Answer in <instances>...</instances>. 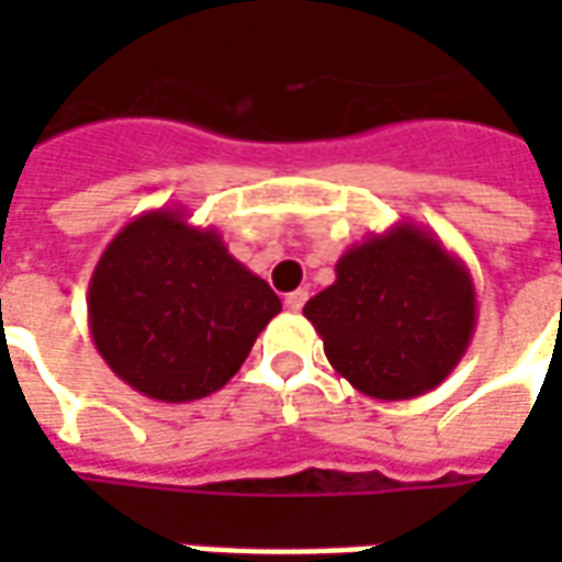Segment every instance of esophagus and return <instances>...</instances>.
<instances>
[{
    "instance_id": "1",
    "label": "esophagus",
    "mask_w": 562,
    "mask_h": 562,
    "mask_svg": "<svg viewBox=\"0 0 562 562\" xmlns=\"http://www.w3.org/2000/svg\"><path fill=\"white\" fill-rule=\"evenodd\" d=\"M306 297H310V294H306L304 289H297V292H289V294H285V310L297 313V310L306 304Z\"/></svg>"
}]
</instances>
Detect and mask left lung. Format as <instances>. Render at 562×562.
Here are the masks:
<instances>
[{"mask_svg": "<svg viewBox=\"0 0 562 562\" xmlns=\"http://www.w3.org/2000/svg\"><path fill=\"white\" fill-rule=\"evenodd\" d=\"M304 316L330 367L376 401H413L442 385L475 330L467 265L413 222L367 237L337 261V280Z\"/></svg>", "mask_w": 562, "mask_h": 562, "instance_id": "obj_1", "label": "left lung"}]
</instances>
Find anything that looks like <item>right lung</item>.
<instances>
[{
  "instance_id": "right-lung-1",
  "label": "right lung",
  "mask_w": 562,
  "mask_h": 562,
  "mask_svg": "<svg viewBox=\"0 0 562 562\" xmlns=\"http://www.w3.org/2000/svg\"><path fill=\"white\" fill-rule=\"evenodd\" d=\"M280 297L183 210H147L99 258L87 316L104 364L144 397L201 401L240 370Z\"/></svg>"
}]
</instances>
